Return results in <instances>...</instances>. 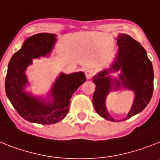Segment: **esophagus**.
I'll list each match as a JSON object with an SVG mask.
<instances>
[{"label": "esophagus", "instance_id": "esophagus-1", "mask_svg": "<svg viewBox=\"0 0 160 160\" xmlns=\"http://www.w3.org/2000/svg\"><path fill=\"white\" fill-rule=\"evenodd\" d=\"M84 73H85V76H86V78L87 79H91L92 76H94V74H95V72H94L92 69H86L85 72H84Z\"/></svg>", "mask_w": 160, "mask_h": 160}]
</instances>
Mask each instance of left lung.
I'll list each match as a JSON object with an SVG mask.
<instances>
[{
  "mask_svg": "<svg viewBox=\"0 0 160 160\" xmlns=\"http://www.w3.org/2000/svg\"><path fill=\"white\" fill-rule=\"evenodd\" d=\"M118 53L110 68L99 72L93 77L96 89L92 103L97 113L106 120L115 122L105 106V99L111 90L123 88L133 90L134 102L127 116L122 121L131 117L145 109L150 102L154 89V71L152 63L147 57L142 46L126 34H118L117 38ZM121 70L120 80H113L108 76L109 72Z\"/></svg>",
  "mask_w": 160,
  "mask_h": 160,
  "instance_id": "1",
  "label": "left lung"
}]
</instances>
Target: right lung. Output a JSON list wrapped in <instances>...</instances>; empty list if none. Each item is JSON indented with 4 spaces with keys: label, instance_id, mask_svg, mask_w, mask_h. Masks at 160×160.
Returning a JSON list of instances; mask_svg holds the SVG:
<instances>
[{
    "label": "right lung",
    "instance_id": "add662e5",
    "mask_svg": "<svg viewBox=\"0 0 160 160\" xmlns=\"http://www.w3.org/2000/svg\"><path fill=\"white\" fill-rule=\"evenodd\" d=\"M55 37V34L48 33L30 36L13 54L8 65L5 85L6 95L18 114L28 122L51 125L63 120L68 113L72 94L86 80L82 72L69 75L60 73L49 93L52 101H46L25 92L28 84L25 73L26 68L31 64L33 59L51 52L56 41Z\"/></svg>",
    "mask_w": 160,
    "mask_h": 160
}]
</instances>
